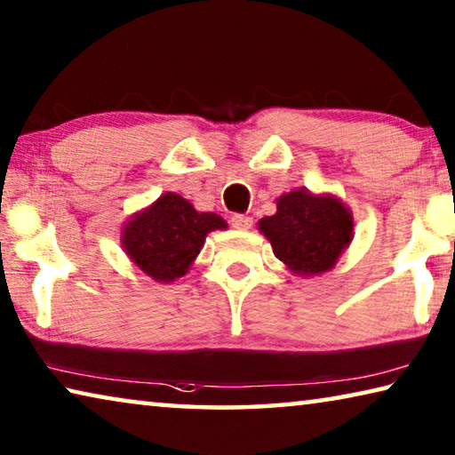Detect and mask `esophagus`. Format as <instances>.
I'll return each mask as SVG.
<instances>
[{"label":"esophagus","mask_w":455,"mask_h":455,"mask_svg":"<svg viewBox=\"0 0 455 455\" xmlns=\"http://www.w3.org/2000/svg\"><path fill=\"white\" fill-rule=\"evenodd\" d=\"M232 226L235 228V229H250L251 228V218L250 215H243V213H234L232 215Z\"/></svg>","instance_id":"obj_1"}]
</instances>
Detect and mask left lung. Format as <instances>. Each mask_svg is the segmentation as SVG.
<instances>
[{
	"label": "left lung",
	"mask_w": 455,
	"mask_h": 455,
	"mask_svg": "<svg viewBox=\"0 0 455 455\" xmlns=\"http://www.w3.org/2000/svg\"><path fill=\"white\" fill-rule=\"evenodd\" d=\"M275 256L297 275H319L333 268L349 240L354 221L347 207L330 195H313L305 188L276 201V213L258 221Z\"/></svg>",
	"instance_id": "8db88e82"
}]
</instances>
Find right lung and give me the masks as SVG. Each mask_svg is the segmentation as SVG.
Wrapping results in <instances>:
<instances>
[{
  "label": "right lung",
  "instance_id": "add662e5",
  "mask_svg": "<svg viewBox=\"0 0 455 455\" xmlns=\"http://www.w3.org/2000/svg\"><path fill=\"white\" fill-rule=\"evenodd\" d=\"M213 229H226L220 215L195 212L187 199L166 193L128 221L124 248L146 275L158 283H171L185 275Z\"/></svg>",
  "mask_w": 455,
  "mask_h": 455
}]
</instances>
